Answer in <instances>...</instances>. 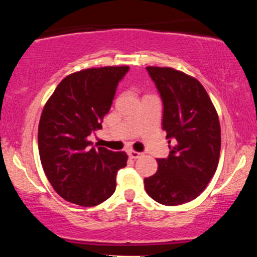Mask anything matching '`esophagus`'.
Instances as JSON below:
<instances>
[{
  "label": "esophagus",
  "mask_w": 257,
  "mask_h": 257,
  "mask_svg": "<svg viewBox=\"0 0 257 257\" xmlns=\"http://www.w3.org/2000/svg\"><path fill=\"white\" fill-rule=\"evenodd\" d=\"M128 155H129V157H131V159H133V160H136V159H139L140 156H141V153L135 152V150H129V152H128Z\"/></svg>",
  "instance_id": "34e87169"
}]
</instances>
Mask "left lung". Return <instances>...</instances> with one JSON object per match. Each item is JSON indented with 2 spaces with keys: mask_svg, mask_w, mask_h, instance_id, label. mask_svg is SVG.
Returning a JSON list of instances; mask_svg holds the SVG:
<instances>
[{
  "mask_svg": "<svg viewBox=\"0 0 257 257\" xmlns=\"http://www.w3.org/2000/svg\"><path fill=\"white\" fill-rule=\"evenodd\" d=\"M163 101L162 128L170 153L157 159L159 169L146 177L153 200L177 206L196 198L216 172L221 150L218 115L196 78L169 67H147Z\"/></svg>",
  "mask_w": 257,
  "mask_h": 257,
  "instance_id": "obj_1",
  "label": "left lung"
}]
</instances>
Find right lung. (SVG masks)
Returning a JSON list of instances; mask_svg holds the SVG:
<instances>
[{
  "label": "right lung",
  "instance_id": "obj_1",
  "mask_svg": "<svg viewBox=\"0 0 257 257\" xmlns=\"http://www.w3.org/2000/svg\"><path fill=\"white\" fill-rule=\"evenodd\" d=\"M128 66L88 68L68 75L44 104L39 153L51 186L68 202L97 206L114 194L124 152L94 148L89 135L102 128Z\"/></svg>",
  "mask_w": 257,
  "mask_h": 257
}]
</instances>
